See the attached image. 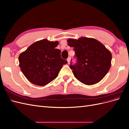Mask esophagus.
Listing matches in <instances>:
<instances>
[{
    "instance_id": "esophagus-1",
    "label": "esophagus",
    "mask_w": 129,
    "mask_h": 129,
    "mask_svg": "<svg viewBox=\"0 0 129 129\" xmlns=\"http://www.w3.org/2000/svg\"><path fill=\"white\" fill-rule=\"evenodd\" d=\"M71 56H69V57L67 58V61H68V64L70 63V61H71Z\"/></svg>"
}]
</instances>
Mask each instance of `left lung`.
I'll list each match as a JSON object with an SVG mask.
<instances>
[{"mask_svg":"<svg viewBox=\"0 0 129 129\" xmlns=\"http://www.w3.org/2000/svg\"><path fill=\"white\" fill-rule=\"evenodd\" d=\"M68 44L74 48L76 61L71 60L70 68L75 78L87 85L98 83L106 75L111 67V54L105 47L95 39H69Z\"/></svg>","mask_w":129,"mask_h":129,"instance_id":"8db88e82","label":"left lung"}]
</instances>
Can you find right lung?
Returning <instances> with one entry per match:
<instances>
[{
    "label": "right lung",
    "instance_id": "right-lung-1",
    "mask_svg": "<svg viewBox=\"0 0 129 129\" xmlns=\"http://www.w3.org/2000/svg\"><path fill=\"white\" fill-rule=\"evenodd\" d=\"M57 41L44 39L34 42L19 57V67L31 83L44 86L57 77L63 64L68 62L61 57L55 47Z\"/></svg>",
    "mask_w": 129,
    "mask_h": 129
}]
</instances>
